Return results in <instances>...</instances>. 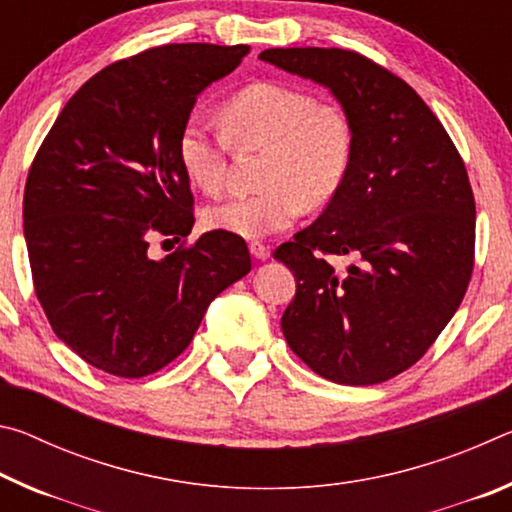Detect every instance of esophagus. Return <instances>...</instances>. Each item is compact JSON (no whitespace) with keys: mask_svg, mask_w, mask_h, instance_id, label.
Listing matches in <instances>:
<instances>
[{"mask_svg":"<svg viewBox=\"0 0 512 512\" xmlns=\"http://www.w3.org/2000/svg\"><path fill=\"white\" fill-rule=\"evenodd\" d=\"M248 248H250V255H253L255 259H262V262H264V259L271 257V248L264 246L262 241H250Z\"/></svg>","mask_w":512,"mask_h":512,"instance_id":"esophagus-1","label":"esophagus"}]
</instances>
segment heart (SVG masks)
<instances>
[{"label": "heart", "mask_w": 512, "mask_h": 512, "mask_svg": "<svg viewBox=\"0 0 512 512\" xmlns=\"http://www.w3.org/2000/svg\"><path fill=\"white\" fill-rule=\"evenodd\" d=\"M221 126L241 151L262 149L253 194L228 196L205 207L210 230L259 239L296 223L305 205L323 207L339 194L354 158V128L336 103L289 83L257 81L221 106ZM225 137L187 121L176 155L189 185L219 194L225 183Z\"/></svg>", "instance_id": "obj_1"}]
</instances>
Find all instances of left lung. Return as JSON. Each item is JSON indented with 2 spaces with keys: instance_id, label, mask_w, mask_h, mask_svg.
<instances>
[{
  "instance_id": "1",
  "label": "left lung",
  "mask_w": 512,
  "mask_h": 512,
  "mask_svg": "<svg viewBox=\"0 0 512 512\" xmlns=\"http://www.w3.org/2000/svg\"><path fill=\"white\" fill-rule=\"evenodd\" d=\"M259 58L332 90L354 128L339 194L273 253L296 277L284 339L334 384H381L424 357L470 284L476 207L465 162L420 94L359 51ZM336 256L351 266L336 267Z\"/></svg>"
}]
</instances>
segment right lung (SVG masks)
<instances>
[{
	"label": "right lung",
	"instance_id": "obj_1",
	"mask_svg": "<svg viewBox=\"0 0 512 512\" xmlns=\"http://www.w3.org/2000/svg\"><path fill=\"white\" fill-rule=\"evenodd\" d=\"M248 45H162L117 60L65 103L31 162L24 239L33 289L69 350L140 379L183 354L210 302L250 271L246 241L205 232L176 142L196 97ZM153 236L184 239L164 260Z\"/></svg>",
	"mask_w": 512,
	"mask_h": 512
}]
</instances>
